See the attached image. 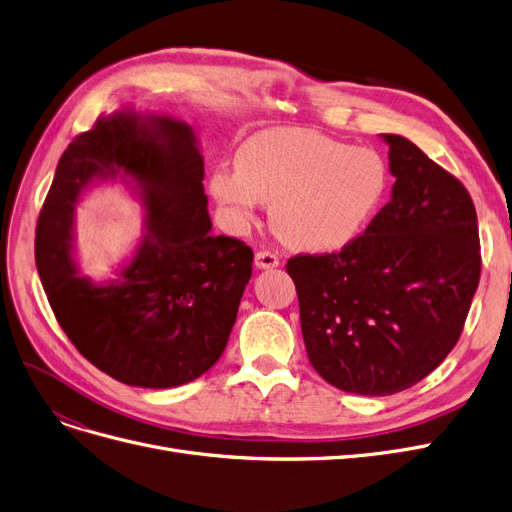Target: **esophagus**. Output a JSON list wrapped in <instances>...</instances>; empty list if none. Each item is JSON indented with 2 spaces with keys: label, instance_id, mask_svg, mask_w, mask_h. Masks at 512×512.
<instances>
[{
  "label": "esophagus",
  "instance_id": "obj_1",
  "mask_svg": "<svg viewBox=\"0 0 512 512\" xmlns=\"http://www.w3.org/2000/svg\"><path fill=\"white\" fill-rule=\"evenodd\" d=\"M254 262L258 269H275V267H279V256L271 250H260V252H256Z\"/></svg>",
  "mask_w": 512,
  "mask_h": 512
}]
</instances>
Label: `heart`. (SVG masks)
<instances>
[{
    "label": "heart",
    "mask_w": 512,
    "mask_h": 512,
    "mask_svg": "<svg viewBox=\"0 0 512 512\" xmlns=\"http://www.w3.org/2000/svg\"><path fill=\"white\" fill-rule=\"evenodd\" d=\"M388 170L372 149L302 128L252 136L237 151L235 172L216 170L210 191L237 224L271 203L275 233L298 250L327 252L353 241L374 218Z\"/></svg>",
    "instance_id": "b5f03b06"
}]
</instances>
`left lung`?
<instances>
[{
  "label": "left lung",
  "mask_w": 512,
  "mask_h": 512,
  "mask_svg": "<svg viewBox=\"0 0 512 512\" xmlns=\"http://www.w3.org/2000/svg\"><path fill=\"white\" fill-rule=\"evenodd\" d=\"M382 138L391 201L340 250L285 264L311 365L340 391L370 397L405 391L449 355L481 277L466 187L414 142Z\"/></svg>",
  "instance_id": "1"
}]
</instances>
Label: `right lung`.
Masks as SVG:
<instances>
[{
  "label": "right lung",
  "instance_id": "add662e5",
  "mask_svg": "<svg viewBox=\"0 0 512 512\" xmlns=\"http://www.w3.org/2000/svg\"><path fill=\"white\" fill-rule=\"evenodd\" d=\"M138 182L150 233L137 258L96 289L68 256L72 206L100 173ZM193 130L170 117H98L73 138L35 229V262L52 313L75 349L107 376L142 388L187 384L220 359L252 277L254 252L212 233Z\"/></svg>",
  "mask_w": 512,
  "mask_h": 512
}]
</instances>
